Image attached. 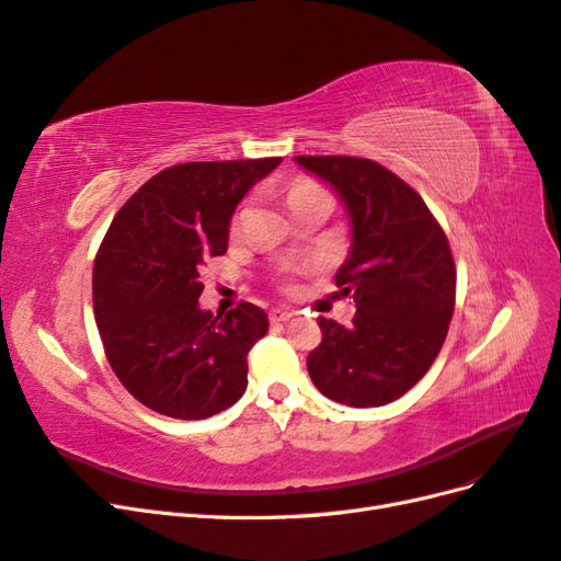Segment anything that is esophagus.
<instances>
[{
	"instance_id": "esophagus-1",
	"label": "esophagus",
	"mask_w": 561,
	"mask_h": 561,
	"mask_svg": "<svg viewBox=\"0 0 561 561\" xmlns=\"http://www.w3.org/2000/svg\"><path fill=\"white\" fill-rule=\"evenodd\" d=\"M290 318H295V311H287V309H271L268 311L271 322H287Z\"/></svg>"
}]
</instances>
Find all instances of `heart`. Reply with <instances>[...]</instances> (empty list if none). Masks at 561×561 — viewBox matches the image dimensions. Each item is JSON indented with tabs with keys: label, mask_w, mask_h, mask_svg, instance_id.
I'll list each match as a JSON object with an SVG mask.
<instances>
[{
	"label": "heart",
	"mask_w": 561,
	"mask_h": 561,
	"mask_svg": "<svg viewBox=\"0 0 561 561\" xmlns=\"http://www.w3.org/2000/svg\"><path fill=\"white\" fill-rule=\"evenodd\" d=\"M285 198H287V206H290V210H297L299 206H304V203L316 201V198H330V194L322 190V186L316 180L297 178L285 190ZM239 222H241V213L236 215V219H233V225H239Z\"/></svg>",
	"instance_id": "obj_1"
}]
</instances>
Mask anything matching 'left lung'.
I'll list each match as a JSON object with an SVG mask.
<instances>
[{
  "mask_svg": "<svg viewBox=\"0 0 561 561\" xmlns=\"http://www.w3.org/2000/svg\"><path fill=\"white\" fill-rule=\"evenodd\" d=\"M344 198L351 254L334 278L353 293V325L318 318L322 342L309 353L311 381L348 407L404 396L435 363L456 301L447 236L410 184L371 159L295 157Z\"/></svg>",
  "mask_w": 561,
  "mask_h": 561,
  "instance_id": "1",
  "label": "left lung"
}]
</instances>
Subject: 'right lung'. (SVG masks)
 <instances>
[{
    "mask_svg": "<svg viewBox=\"0 0 561 561\" xmlns=\"http://www.w3.org/2000/svg\"><path fill=\"white\" fill-rule=\"evenodd\" d=\"M280 157L192 161L147 180L116 213L95 254L93 313L128 393L171 419L225 412L248 388V353L268 330L250 301L198 309L203 264L227 252L229 219Z\"/></svg>",
    "mask_w": 561,
    "mask_h": 561,
    "instance_id": "1",
    "label": "right lung"
}]
</instances>
